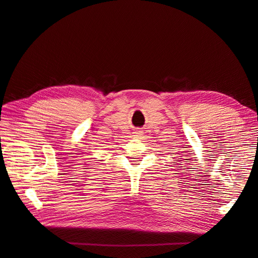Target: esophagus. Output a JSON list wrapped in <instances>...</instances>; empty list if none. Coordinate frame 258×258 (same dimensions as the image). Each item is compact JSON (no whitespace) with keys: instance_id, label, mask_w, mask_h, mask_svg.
<instances>
[{"instance_id":"obj_1","label":"esophagus","mask_w":258,"mask_h":258,"mask_svg":"<svg viewBox=\"0 0 258 258\" xmlns=\"http://www.w3.org/2000/svg\"><path fill=\"white\" fill-rule=\"evenodd\" d=\"M142 134H143V132H142L141 130H137V131L135 132V135H136V137H141V136H142Z\"/></svg>"}]
</instances>
